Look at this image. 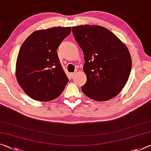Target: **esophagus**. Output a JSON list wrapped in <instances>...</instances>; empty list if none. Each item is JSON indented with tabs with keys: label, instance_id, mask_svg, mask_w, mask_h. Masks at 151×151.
Wrapping results in <instances>:
<instances>
[{
	"label": "esophagus",
	"instance_id": "1",
	"mask_svg": "<svg viewBox=\"0 0 151 151\" xmlns=\"http://www.w3.org/2000/svg\"><path fill=\"white\" fill-rule=\"evenodd\" d=\"M70 76H71V78H73V77H74V76H76V73H70Z\"/></svg>",
	"mask_w": 151,
	"mask_h": 151
}]
</instances>
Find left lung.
<instances>
[{
    "label": "left lung",
    "mask_w": 151,
    "mask_h": 151,
    "mask_svg": "<svg viewBox=\"0 0 151 151\" xmlns=\"http://www.w3.org/2000/svg\"><path fill=\"white\" fill-rule=\"evenodd\" d=\"M72 32L84 55L83 70L86 82L83 94L96 101H106L120 93L128 80L131 55L126 45L108 29L81 25Z\"/></svg>",
    "instance_id": "1"
}]
</instances>
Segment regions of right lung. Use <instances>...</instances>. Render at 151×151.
<instances>
[{"label": "right lung", "instance_id": "add662e5", "mask_svg": "<svg viewBox=\"0 0 151 151\" xmlns=\"http://www.w3.org/2000/svg\"><path fill=\"white\" fill-rule=\"evenodd\" d=\"M71 27H55L34 32L20 48L16 62L17 82L27 96L47 102L59 96L69 79L57 50Z\"/></svg>", "mask_w": 151, "mask_h": 151}]
</instances>
